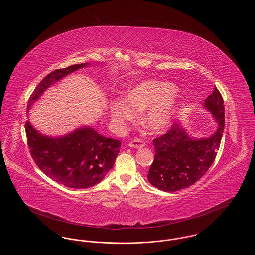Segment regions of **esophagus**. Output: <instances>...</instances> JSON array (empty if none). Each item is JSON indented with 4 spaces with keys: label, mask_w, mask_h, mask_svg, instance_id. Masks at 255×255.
I'll list each match as a JSON object with an SVG mask.
<instances>
[{
    "label": "esophagus",
    "mask_w": 255,
    "mask_h": 255,
    "mask_svg": "<svg viewBox=\"0 0 255 255\" xmlns=\"http://www.w3.org/2000/svg\"><path fill=\"white\" fill-rule=\"evenodd\" d=\"M129 146L132 147V148H136V149H139V148H142L145 146V142H143L142 140L140 139H133V141H131L129 143Z\"/></svg>",
    "instance_id": "esophagus-1"
}]
</instances>
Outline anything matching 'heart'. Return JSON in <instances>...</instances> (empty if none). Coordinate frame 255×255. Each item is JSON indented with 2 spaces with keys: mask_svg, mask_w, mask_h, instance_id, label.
I'll use <instances>...</instances> for the list:
<instances>
[{
  "mask_svg": "<svg viewBox=\"0 0 255 255\" xmlns=\"http://www.w3.org/2000/svg\"><path fill=\"white\" fill-rule=\"evenodd\" d=\"M177 86L158 80H147L128 90L127 97H117L111 101L110 111L118 125L133 122L137 112L144 110L142 123L147 129L158 131L168 126L179 109L176 98Z\"/></svg>",
  "mask_w": 255,
  "mask_h": 255,
  "instance_id": "b5f03b06",
  "label": "heart"
}]
</instances>
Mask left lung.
Wrapping results in <instances>:
<instances>
[{"instance_id": "8db88e82", "label": "left lung", "mask_w": 255, "mask_h": 255, "mask_svg": "<svg viewBox=\"0 0 255 255\" xmlns=\"http://www.w3.org/2000/svg\"><path fill=\"white\" fill-rule=\"evenodd\" d=\"M203 106L217 122L216 132L206 138H193L179 122L155 138V158L147 176L153 186L167 192L178 191L199 181L211 166L225 127L224 100L216 87Z\"/></svg>"}]
</instances>
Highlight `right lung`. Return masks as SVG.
I'll use <instances>...</instances> for the list:
<instances>
[{
    "label": "right lung",
    "mask_w": 255,
    "mask_h": 255,
    "mask_svg": "<svg viewBox=\"0 0 255 255\" xmlns=\"http://www.w3.org/2000/svg\"><path fill=\"white\" fill-rule=\"evenodd\" d=\"M88 65L76 64L49 73L29 97L27 110L50 86ZM25 133L31 157L40 170L54 182L77 189L101 182L113 168L122 146L120 140L105 137L90 126L51 137L39 133L27 121Z\"/></svg>",
    "instance_id": "1"
}]
</instances>
